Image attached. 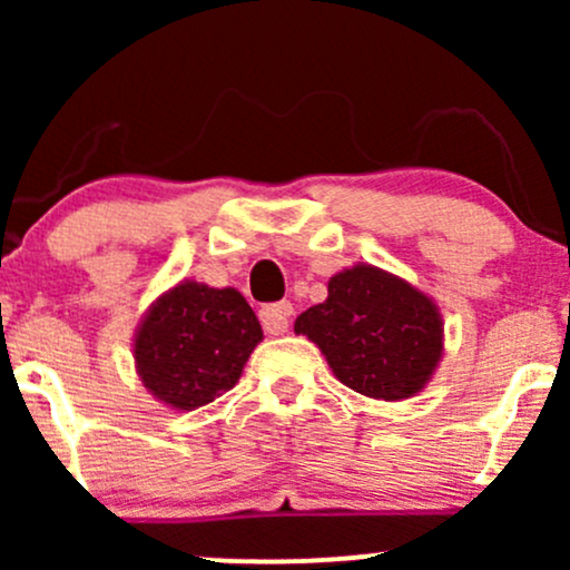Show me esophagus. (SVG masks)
Returning <instances> with one entry per match:
<instances>
[{"label": "esophagus", "instance_id": "esophagus-1", "mask_svg": "<svg viewBox=\"0 0 570 570\" xmlns=\"http://www.w3.org/2000/svg\"><path fill=\"white\" fill-rule=\"evenodd\" d=\"M292 313H294L292 303L265 305L263 311H259V318H263V330L267 332V335H284V332L289 330Z\"/></svg>", "mask_w": 570, "mask_h": 570}]
</instances>
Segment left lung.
<instances>
[{"label": "left lung", "instance_id": "8db88e82", "mask_svg": "<svg viewBox=\"0 0 570 570\" xmlns=\"http://www.w3.org/2000/svg\"><path fill=\"white\" fill-rule=\"evenodd\" d=\"M340 383L372 399H407L442 356V318L426 294L372 265L337 273L330 297L294 322Z\"/></svg>", "mask_w": 570, "mask_h": 570}]
</instances>
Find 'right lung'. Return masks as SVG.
<instances>
[{"label":"right lung","instance_id":"obj_1","mask_svg":"<svg viewBox=\"0 0 570 570\" xmlns=\"http://www.w3.org/2000/svg\"><path fill=\"white\" fill-rule=\"evenodd\" d=\"M263 326L235 289L179 284L153 305L136 335L144 385L176 410H195L230 391Z\"/></svg>","mask_w":570,"mask_h":570}]
</instances>
